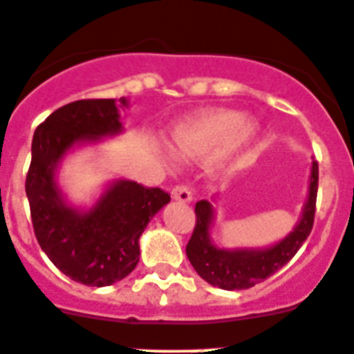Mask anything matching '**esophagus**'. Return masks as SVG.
<instances>
[{
	"label": "esophagus",
	"mask_w": 354,
	"mask_h": 354,
	"mask_svg": "<svg viewBox=\"0 0 354 354\" xmlns=\"http://www.w3.org/2000/svg\"><path fill=\"white\" fill-rule=\"evenodd\" d=\"M172 198L176 199V201H180V203H191L192 192L189 191L187 187H184V185H176V187L172 189Z\"/></svg>",
	"instance_id": "esophagus-1"
}]
</instances>
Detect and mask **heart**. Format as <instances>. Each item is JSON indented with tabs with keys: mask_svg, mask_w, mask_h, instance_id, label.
<instances>
[{
	"mask_svg": "<svg viewBox=\"0 0 354 354\" xmlns=\"http://www.w3.org/2000/svg\"><path fill=\"white\" fill-rule=\"evenodd\" d=\"M261 138V124L239 110L208 108L178 120L172 129L176 148L155 142L163 163L176 167L184 158L206 156V165L215 176H227L243 165Z\"/></svg>",
	"mask_w": 354,
	"mask_h": 354,
	"instance_id": "heart-1",
	"label": "heart"
}]
</instances>
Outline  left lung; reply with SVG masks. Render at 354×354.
<instances>
[{
  "label": "left lung",
  "mask_w": 354,
  "mask_h": 354,
  "mask_svg": "<svg viewBox=\"0 0 354 354\" xmlns=\"http://www.w3.org/2000/svg\"><path fill=\"white\" fill-rule=\"evenodd\" d=\"M318 191V163L311 162L308 196L296 225L277 243L261 248H223L212 239L215 225V198L196 203V227L185 246V254L199 277L225 291H241L260 284L292 260L306 237L315 218Z\"/></svg>",
  "instance_id": "left-lung-1"
}]
</instances>
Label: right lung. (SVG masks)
I'll return each mask as SVG.
<instances>
[{
  "label": "right lung",
  "mask_w": 354,
  "mask_h": 354,
  "mask_svg": "<svg viewBox=\"0 0 354 354\" xmlns=\"http://www.w3.org/2000/svg\"><path fill=\"white\" fill-rule=\"evenodd\" d=\"M120 100H80L58 108L32 138L26 192L34 232L59 272L80 284L104 288L127 277L139 261V239L153 216L170 203L158 187L111 178L91 205H73L59 185L70 153L124 132Z\"/></svg>",
  "instance_id": "1"
}]
</instances>
